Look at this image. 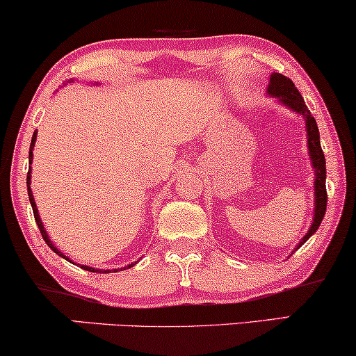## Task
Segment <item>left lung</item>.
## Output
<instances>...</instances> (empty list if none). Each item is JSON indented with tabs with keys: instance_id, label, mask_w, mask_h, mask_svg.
<instances>
[{
	"instance_id": "1",
	"label": "left lung",
	"mask_w": 356,
	"mask_h": 356,
	"mask_svg": "<svg viewBox=\"0 0 356 356\" xmlns=\"http://www.w3.org/2000/svg\"><path fill=\"white\" fill-rule=\"evenodd\" d=\"M267 95L269 97L277 99V102L284 107H287L289 111L296 112L297 115H300L305 122V131H307V147H309V158L310 163L314 168V218L312 225H310L309 231L304 238L300 239V243L296 245L292 254L305 243L310 236L315 234L318 229L320 222H322L323 214L327 209V188H325V179H327V168H325V156H323L322 147H320V134L318 127L315 118L312 117L309 108H307L305 100L300 95V92L297 90V87L293 86V82L289 77L282 76V74L274 72L270 74L269 86H267Z\"/></svg>"
}]
</instances>
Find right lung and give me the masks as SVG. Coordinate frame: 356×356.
<instances>
[{
    "instance_id": "1",
    "label": "right lung",
    "mask_w": 356,
    "mask_h": 356,
    "mask_svg": "<svg viewBox=\"0 0 356 356\" xmlns=\"http://www.w3.org/2000/svg\"><path fill=\"white\" fill-rule=\"evenodd\" d=\"M69 82H72V79ZM36 137H38V131H34L33 134V140H31V147H29V165L33 163V150H34V143H36ZM26 185H28V196H29V201H31V206H33V213H34V219H36V222H38V227H39V231H41V234H42V239L46 241V244L49 245V248L52 249V251H54L56 254H59L60 257L63 259H65V261H69V257L67 256H64L63 252L59 251V249L56 248L54 245V243H52V241L49 239V236H47V231H46V227H44V225H42V221H41V216H39V213H38V206H36V201H34V196H33V191H31V166H29V171H28V177H26ZM69 262H72V261H69ZM138 262V261H137ZM137 262H131V264H129L127 266V269H129V267H134L135 264H137ZM72 264H76V262H72ZM76 266H81V264H76ZM82 269H86V270H89V272H111L108 269H95V267H89V266H81ZM124 270H125V267H124ZM112 272H118L117 269H113Z\"/></svg>"
}]
</instances>
